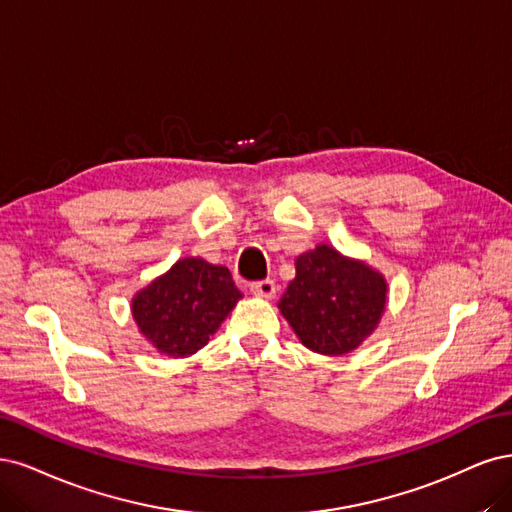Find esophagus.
I'll use <instances>...</instances> for the list:
<instances>
[{
  "label": "esophagus",
  "instance_id": "34e87169",
  "mask_svg": "<svg viewBox=\"0 0 512 512\" xmlns=\"http://www.w3.org/2000/svg\"><path fill=\"white\" fill-rule=\"evenodd\" d=\"M251 291L255 293V295H259V298H274V293H276V285H274V280H257V283H251Z\"/></svg>",
  "mask_w": 512,
  "mask_h": 512
}]
</instances>
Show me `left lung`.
Returning <instances> with one entry per match:
<instances>
[{
	"instance_id": "1",
	"label": "left lung",
	"mask_w": 512,
	"mask_h": 512,
	"mask_svg": "<svg viewBox=\"0 0 512 512\" xmlns=\"http://www.w3.org/2000/svg\"><path fill=\"white\" fill-rule=\"evenodd\" d=\"M385 304L381 272L319 244L295 259V278L278 308L306 349L338 357L374 332Z\"/></svg>"
}]
</instances>
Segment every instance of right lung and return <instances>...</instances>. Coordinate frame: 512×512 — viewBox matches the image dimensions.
<instances>
[{
    "label": "right lung",
    "mask_w": 512,
    "mask_h": 512,
    "mask_svg": "<svg viewBox=\"0 0 512 512\" xmlns=\"http://www.w3.org/2000/svg\"><path fill=\"white\" fill-rule=\"evenodd\" d=\"M240 298L225 266L185 257L136 293L131 315L159 353L189 357L208 344Z\"/></svg>",
    "instance_id": "right-lung-1"
}]
</instances>
